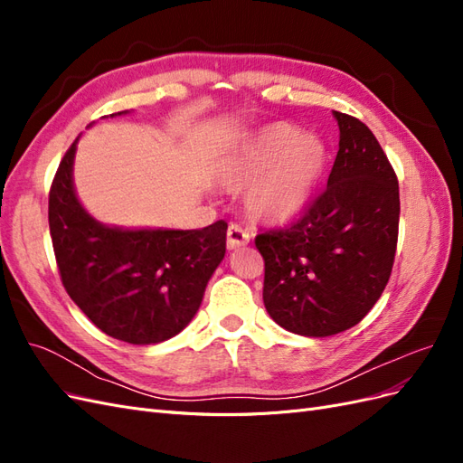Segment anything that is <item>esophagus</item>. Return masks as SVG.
Wrapping results in <instances>:
<instances>
[{"mask_svg": "<svg viewBox=\"0 0 463 463\" xmlns=\"http://www.w3.org/2000/svg\"><path fill=\"white\" fill-rule=\"evenodd\" d=\"M250 240V235L247 230H243L240 223H232L228 228V249H240L245 247Z\"/></svg>", "mask_w": 463, "mask_h": 463, "instance_id": "obj_1", "label": "esophagus"}]
</instances>
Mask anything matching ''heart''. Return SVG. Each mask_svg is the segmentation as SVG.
<instances>
[{"mask_svg": "<svg viewBox=\"0 0 463 463\" xmlns=\"http://www.w3.org/2000/svg\"><path fill=\"white\" fill-rule=\"evenodd\" d=\"M326 167V146L289 123H272L222 154L216 177L232 191L245 189L257 220L282 226L311 204Z\"/></svg>", "mask_w": 463, "mask_h": 463, "instance_id": "obj_1", "label": "heart"}]
</instances>
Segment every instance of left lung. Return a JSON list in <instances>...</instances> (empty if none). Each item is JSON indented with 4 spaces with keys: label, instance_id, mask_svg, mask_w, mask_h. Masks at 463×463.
<instances>
[{
    "label": "left lung",
    "instance_id": "left-lung-1",
    "mask_svg": "<svg viewBox=\"0 0 463 463\" xmlns=\"http://www.w3.org/2000/svg\"><path fill=\"white\" fill-rule=\"evenodd\" d=\"M332 114L340 148L326 189L288 230L255 237L266 311L276 325L309 338L352 328L373 309L398 243V177L384 150L365 123Z\"/></svg>",
    "mask_w": 463,
    "mask_h": 463
}]
</instances>
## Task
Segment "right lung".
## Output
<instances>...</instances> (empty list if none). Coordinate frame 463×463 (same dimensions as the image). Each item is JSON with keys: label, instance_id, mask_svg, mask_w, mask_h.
I'll return each mask as SVG.
<instances>
[{"label": "right lung", "instance_id": "obj_1", "mask_svg": "<svg viewBox=\"0 0 463 463\" xmlns=\"http://www.w3.org/2000/svg\"><path fill=\"white\" fill-rule=\"evenodd\" d=\"M77 141L65 152L48 203L63 288L111 338L135 345L170 340L199 311L208 279L226 255L228 223L218 220L203 230H125L94 220L73 185Z\"/></svg>", "mask_w": 463, "mask_h": 463}]
</instances>
